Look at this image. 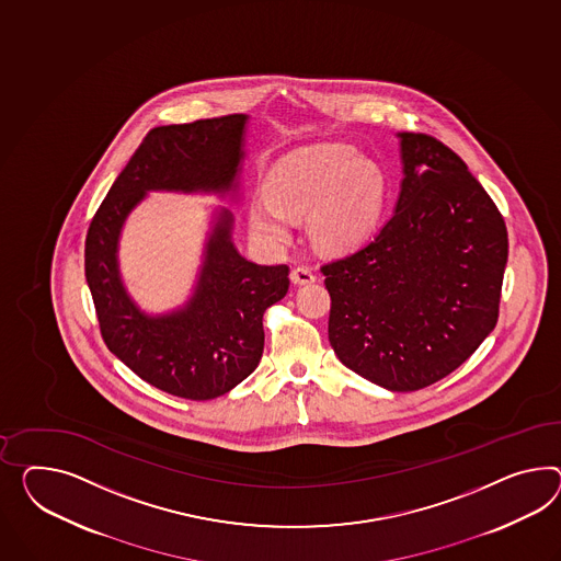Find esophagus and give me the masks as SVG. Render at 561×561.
<instances>
[{"instance_id": "1", "label": "esophagus", "mask_w": 561, "mask_h": 561, "mask_svg": "<svg viewBox=\"0 0 561 561\" xmlns=\"http://www.w3.org/2000/svg\"><path fill=\"white\" fill-rule=\"evenodd\" d=\"M316 273L309 266H297L290 271V280L295 285H309V283H316Z\"/></svg>"}]
</instances>
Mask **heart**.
I'll return each instance as SVG.
<instances>
[{"label": "heart", "mask_w": 561, "mask_h": 561, "mask_svg": "<svg viewBox=\"0 0 561 561\" xmlns=\"http://www.w3.org/2000/svg\"><path fill=\"white\" fill-rule=\"evenodd\" d=\"M268 202L248 205V226L264 244L285 245L290 217L309 216V233L330 252L362 244L378 228L387 202V179L352 146L302 148L278 160L264 179Z\"/></svg>", "instance_id": "b5f03b06"}]
</instances>
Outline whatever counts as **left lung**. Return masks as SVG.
<instances>
[{
    "mask_svg": "<svg viewBox=\"0 0 561 561\" xmlns=\"http://www.w3.org/2000/svg\"><path fill=\"white\" fill-rule=\"evenodd\" d=\"M399 138L404 176L394 214L321 273L340 362L378 387L411 392L454 373L494 330L508 236L451 148L427 134Z\"/></svg>",
    "mask_w": 561,
    "mask_h": 561,
    "instance_id": "1",
    "label": "left lung"
}]
</instances>
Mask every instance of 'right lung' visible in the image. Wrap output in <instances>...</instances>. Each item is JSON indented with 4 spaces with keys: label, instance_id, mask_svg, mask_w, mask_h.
Returning a JSON list of instances; mask_svg holds the SVG:
<instances>
[{
    "label": "right lung",
    "instance_id": "1",
    "mask_svg": "<svg viewBox=\"0 0 561 561\" xmlns=\"http://www.w3.org/2000/svg\"><path fill=\"white\" fill-rule=\"evenodd\" d=\"M245 122L248 115L231 114L150 129L87 230V285L103 342L148 385L191 401L221 397L256 370L264 350L262 317L287 295L288 266L245 260L231 242V211L221 209L193 297L183 309L152 317L129 299L117 242L146 191H236Z\"/></svg>",
    "mask_w": 561,
    "mask_h": 561
}]
</instances>
